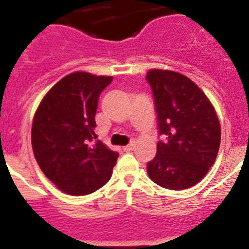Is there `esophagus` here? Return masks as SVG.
Returning <instances> with one entry per match:
<instances>
[{
	"label": "esophagus",
	"mask_w": 249,
	"mask_h": 249,
	"mask_svg": "<svg viewBox=\"0 0 249 249\" xmlns=\"http://www.w3.org/2000/svg\"><path fill=\"white\" fill-rule=\"evenodd\" d=\"M133 148H135V143H133V142H131V143H129V144H127V146L123 147V151H124V152H131V151H133Z\"/></svg>",
	"instance_id": "1"
}]
</instances>
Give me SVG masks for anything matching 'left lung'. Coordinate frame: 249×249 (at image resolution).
Listing matches in <instances>:
<instances>
[{"instance_id": "1", "label": "left lung", "mask_w": 249, "mask_h": 249, "mask_svg": "<svg viewBox=\"0 0 249 249\" xmlns=\"http://www.w3.org/2000/svg\"><path fill=\"white\" fill-rule=\"evenodd\" d=\"M146 78L160 135L166 136L157 143L147 173L163 188H190L207 175L218 155L221 124L214 107L198 86L178 72L151 70Z\"/></svg>"}]
</instances>
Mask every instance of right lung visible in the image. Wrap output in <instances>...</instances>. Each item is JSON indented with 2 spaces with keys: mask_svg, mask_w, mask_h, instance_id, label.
<instances>
[{
  "mask_svg": "<svg viewBox=\"0 0 249 249\" xmlns=\"http://www.w3.org/2000/svg\"><path fill=\"white\" fill-rule=\"evenodd\" d=\"M113 77L73 72L39 103L32 123V149L39 168L58 190L85 196L109 181L118 153L94 140L101 92Z\"/></svg>",
  "mask_w": 249,
  "mask_h": 249,
  "instance_id": "1",
  "label": "right lung"
}]
</instances>
